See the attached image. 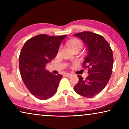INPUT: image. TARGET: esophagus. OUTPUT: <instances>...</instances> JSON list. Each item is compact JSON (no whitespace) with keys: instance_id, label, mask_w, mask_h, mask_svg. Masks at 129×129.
<instances>
[{"instance_id":"1","label":"esophagus","mask_w":129,"mask_h":129,"mask_svg":"<svg viewBox=\"0 0 129 129\" xmlns=\"http://www.w3.org/2000/svg\"><path fill=\"white\" fill-rule=\"evenodd\" d=\"M65 76H66V77H70L72 76V74L71 73H65Z\"/></svg>"}]
</instances>
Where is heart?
<instances>
[{
  "instance_id": "heart-1",
  "label": "heart",
  "mask_w": 129,
  "mask_h": 129,
  "mask_svg": "<svg viewBox=\"0 0 129 129\" xmlns=\"http://www.w3.org/2000/svg\"><path fill=\"white\" fill-rule=\"evenodd\" d=\"M68 45L71 50H73L75 49H82L83 46L82 42L79 39H72L68 42Z\"/></svg>"
}]
</instances>
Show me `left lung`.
Listing matches in <instances>:
<instances>
[{
  "instance_id": "left-lung-1",
  "label": "left lung",
  "mask_w": 129,
  "mask_h": 129,
  "mask_svg": "<svg viewBox=\"0 0 129 129\" xmlns=\"http://www.w3.org/2000/svg\"><path fill=\"white\" fill-rule=\"evenodd\" d=\"M74 36L80 38L87 47L89 53L83 62V67L88 70L89 76L83 79L77 75L79 82L73 89L80 96L92 98L105 89L112 75V48L103 36L91 31H82Z\"/></svg>"
}]
</instances>
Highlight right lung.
I'll use <instances>...</instances> for the list:
<instances>
[{"mask_svg":"<svg viewBox=\"0 0 129 129\" xmlns=\"http://www.w3.org/2000/svg\"><path fill=\"white\" fill-rule=\"evenodd\" d=\"M66 35H39L25 42L19 57V70L26 87L40 100L52 98L57 92L63 76L48 72L46 65L56 56Z\"/></svg>","mask_w":129,"mask_h":129,"instance_id":"right-lung-1","label":"right lung"}]
</instances>
